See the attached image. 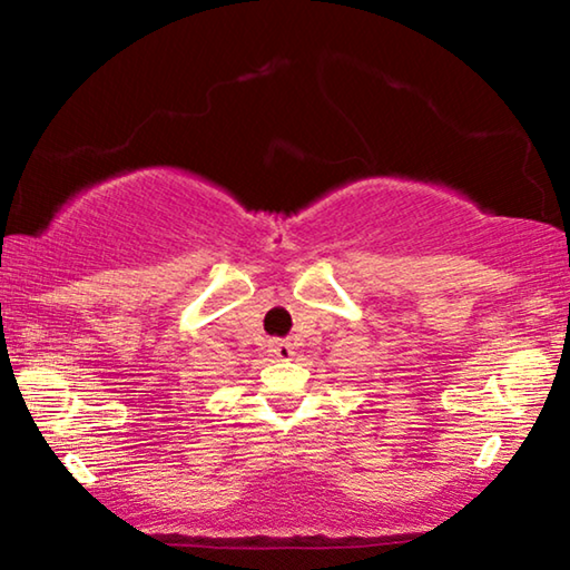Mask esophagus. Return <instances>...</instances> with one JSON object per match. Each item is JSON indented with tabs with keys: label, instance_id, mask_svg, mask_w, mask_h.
<instances>
[{
	"label": "esophagus",
	"instance_id": "34e87169",
	"mask_svg": "<svg viewBox=\"0 0 570 570\" xmlns=\"http://www.w3.org/2000/svg\"><path fill=\"white\" fill-rule=\"evenodd\" d=\"M268 352H272L276 360H292L294 346L288 344V342H284V340H274L272 344H268Z\"/></svg>",
	"mask_w": 570,
	"mask_h": 570
}]
</instances>
